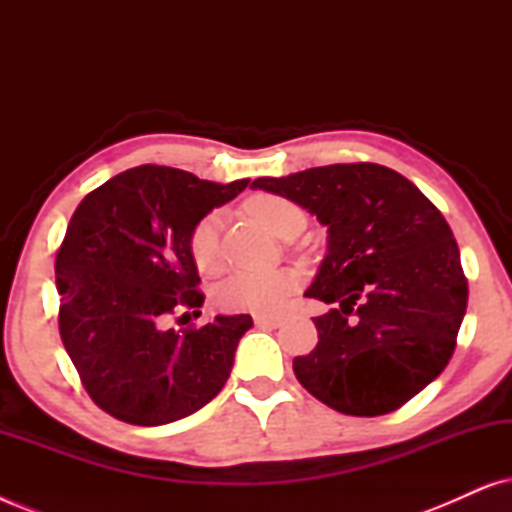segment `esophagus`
I'll return each instance as SVG.
<instances>
[{
  "mask_svg": "<svg viewBox=\"0 0 512 512\" xmlns=\"http://www.w3.org/2000/svg\"><path fill=\"white\" fill-rule=\"evenodd\" d=\"M254 324L258 328H277V326H282V319H279V317H263V314H256Z\"/></svg>",
  "mask_w": 512,
  "mask_h": 512,
  "instance_id": "esophagus-1",
  "label": "esophagus"
}]
</instances>
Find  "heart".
Segmentation results:
<instances>
[{"mask_svg":"<svg viewBox=\"0 0 512 512\" xmlns=\"http://www.w3.org/2000/svg\"><path fill=\"white\" fill-rule=\"evenodd\" d=\"M247 212L277 237H284L296 223H303V212L291 200L279 198V195H254L247 200ZM219 226V214H207L195 223L188 235V254L202 272H214L221 265ZM293 291H296V277L286 270H240L219 284L216 303L228 312L277 314L289 303Z\"/></svg>","mask_w":512,"mask_h":512,"instance_id":"b5f03b06","label":"heart"}]
</instances>
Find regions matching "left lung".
Segmentation results:
<instances>
[{
  "instance_id": "8db88e82",
  "label": "left lung",
  "mask_w": 512,
  "mask_h": 512,
  "mask_svg": "<svg viewBox=\"0 0 512 512\" xmlns=\"http://www.w3.org/2000/svg\"><path fill=\"white\" fill-rule=\"evenodd\" d=\"M251 188L296 202L326 228L307 298L319 342L293 359L298 382L328 408L375 417L443 373L466 314L468 284L445 216L419 188L375 163L261 177Z\"/></svg>"
}]
</instances>
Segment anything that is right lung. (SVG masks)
Wrapping results in <instances>:
<instances>
[{
    "label": "right lung",
    "instance_id": "add662e5",
    "mask_svg": "<svg viewBox=\"0 0 512 512\" xmlns=\"http://www.w3.org/2000/svg\"><path fill=\"white\" fill-rule=\"evenodd\" d=\"M247 186L139 165L76 207L55 258L60 338L90 398L121 422H179L230 377L249 314H216L181 333L163 324L177 305L205 300L188 254L193 226Z\"/></svg>",
    "mask_w": 512,
    "mask_h": 512
}]
</instances>
